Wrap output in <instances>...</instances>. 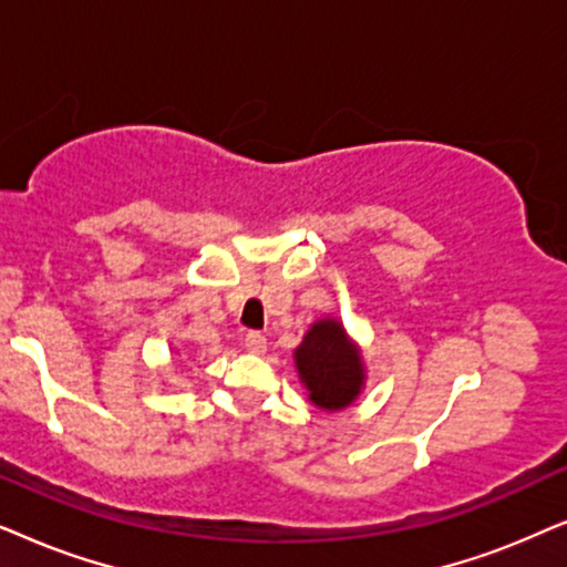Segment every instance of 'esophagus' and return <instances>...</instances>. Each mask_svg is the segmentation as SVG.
<instances>
[{
    "label": "esophagus",
    "instance_id": "1",
    "mask_svg": "<svg viewBox=\"0 0 567 567\" xmlns=\"http://www.w3.org/2000/svg\"><path fill=\"white\" fill-rule=\"evenodd\" d=\"M244 347L248 352L261 354L264 350H267V337H264L261 331H248V334L244 337Z\"/></svg>",
    "mask_w": 567,
    "mask_h": 567
}]
</instances>
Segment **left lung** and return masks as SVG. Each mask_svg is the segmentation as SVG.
Wrapping results in <instances>:
<instances>
[{
	"label": "left lung",
	"mask_w": 567,
	"mask_h": 567,
	"mask_svg": "<svg viewBox=\"0 0 567 567\" xmlns=\"http://www.w3.org/2000/svg\"><path fill=\"white\" fill-rule=\"evenodd\" d=\"M296 365L316 406L342 410L360 394L362 362L358 347L350 344L342 323L334 319L313 323L296 350Z\"/></svg>",
	"instance_id": "obj_1"
}]
</instances>
